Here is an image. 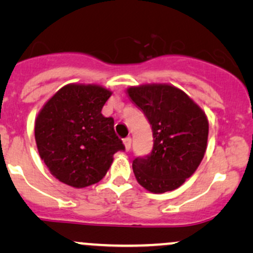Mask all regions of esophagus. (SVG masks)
<instances>
[{"label": "esophagus", "mask_w": 253, "mask_h": 253, "mask_svg": "<svg viewBox=\"0 0 253 253\" xmlns=\"http://www.w3.org/2000/svg\"><path fill=\"white\" fill-rule=\"evenodd\" d=\"M124 145L126 151H128L130 149V145H132V139H130V136H127V138L124 139Z\"/></svg>", "instance_id": "1"}]
</instances>
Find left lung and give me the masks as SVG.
Listing matches in <instances>:
<instances>
[{
	"instance_id": "8db88e82",
	"label": "left lung",
	"mask_w": 253,
	"mask_h": 253,
	"mask_svg": "<svg viewBox=\"0 0 253 253\" xmlns=\"http://www.w3.org/2000/svg\"><path fill=\"white\" fill-rule=\"evenodd\" d=\"M152 128L150 155L136 157L133 172L141 187L155 194L175 190L195 172L208 139L205 112L191 98L169 84H145L127 89Z\"/></svg>"
}]
</instances>
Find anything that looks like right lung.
<instances>
[{"mask_svg":"<svg viewBox=\"0 0 253 253\" xmlns=\"http://www.w3.org/2000/svg\"><path fill=\"white\" fill-rule=\"evenodd\" d=\"M112 91L94 84H68L52 96L36 120L37 147L51 173L65 184L84 188L100 182L125 146L114 119L103 117Z\"/></svg>","mask_w":253,"mask_h":253,"instance_id":"obj_1","label":"right lung"}]
</instances>
